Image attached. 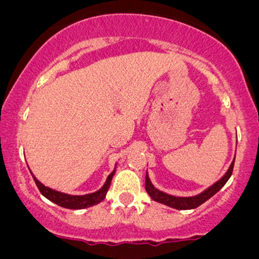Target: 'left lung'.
<instances>
[{
    "instance_id": "left-lung-1",
    "label": "left lung",
    "mask_w": 259,
    "mask_h": 259,
    "mask_svg": "<svg viewBox=\"0 0 259 259\" xmlns=\"http://www.w3.org/2000/svg\"><path fill=\"white\" fill-rule=\"evenodd\" d=\"M234 160H236V156H234ZM234 160L232 161V164L229 165L228 170L227 173L222 177L218 182L214 183L213 185H210L209 188L202 192L200 194L193 195V197H176V195L168 194V193H164L161 190L156 189L155 187L153 185V183L150 182L148 176V171H146V177H145V189L146 193L150 195V198L155 202L161 203V204H165L168 207L174 208V209H179V210H187V209H194V208L199 207L200 204H203L204 202H207L209 198L213 197L215 193H218L219 190L223 188V185L228 182V179L231 178L232 171H233V165H234Z\"/></svg>"
}]
</instances>
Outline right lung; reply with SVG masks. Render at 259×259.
Wrapping results in <instances>:
<instances>
[{"label":"right lung","mask_w":259,"mask_h":259,"mask_svg":"<svg viewBox=\"0 0 259 259\" xmlns=\"http://www.w3.org/2000/svg\"><path fill=\"white\" fill-rule=\"evenodd\" d=\"M114 174H115V169L111 171V174L108 177V179H106L105 184H104L100 189L85 195H71V194H66V193L57 192V190H54L51 189V188L45 187L42 183L38 182L37 178H36L33 174H32V178L35 180L36 185H37L41 194H42L45 198H48L49 200H51L52 203H55V204L60 205V207L62 208H67V209H83V208H89V207H93V205L95 204H99V203L103 202V200L105 199L106 193H108L109 187H110L111 179H113Z\"/></svg>","instance_id":"obj_1"}]
</instances>
